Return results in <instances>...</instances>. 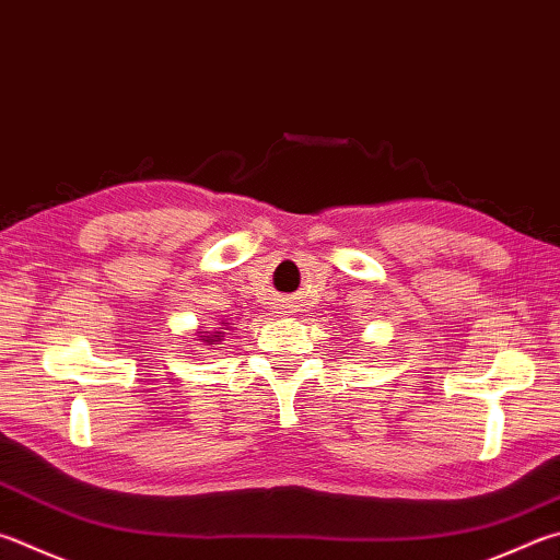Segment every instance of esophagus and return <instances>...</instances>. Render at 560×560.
<instances>
[{
	"instance_id": "esophagus-1",
	"label": "esophagus",
	"mask_w": 560,
	"mask_h": 560,
	"mask_svg": "<svg viewBox=\"0 0 560 560\" xmlns=\"http://www.w3.org/2000/svg\"><path fill=\"white\" fill-rule=\"evenodd\" d=\"M281 308H283V313H289V311H287V308H289V306H281Z\"/></svg>"
}]
</instances>
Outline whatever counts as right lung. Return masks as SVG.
Segmentation results:
<instances>
[{
	"label": "right lung",
	"mask_w": 560,
	"mask_h": 560,
	"mask_svg": "<svg viewBox=\"0 0 560 560\" xmlns=\"http://www.w3.org/2000/svg\"><path fill=\"white\" fill-rule=\"evenodd\" d=\"M218 340H222V335H212V338H206V342H212V345H215Z\"/></svg>",
	"instance_id": "obj_1"
}]
</instances>
